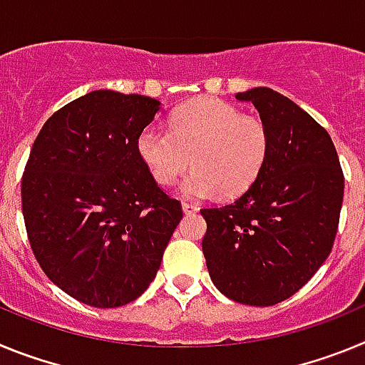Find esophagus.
Masks as SVG:
<instances>
[{
    "instance_id": "1",
    "label": "esophagus",
    "mask_w": 365,
    "mask_h": 365,
    "mask_svg": "<svg viewBox=\"0 0 365 365\" xmlns=\"http://www.w3.org/2000/svg\"><path fill=\"white\" fill-rule=\"evenodd\" d=\"M182 212L186 215H193L199 212V206L197 205H192V202H182Z\"/></svg>"
}]
</instances>
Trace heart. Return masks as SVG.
I'll list each match as a JSON object with an SVG mask.
<instances>
[{"label": "heart", "mask_w": 365, "mask_h": 365, "mask_svg": "<svg viewBox=\"0 0 365 365\" xmlns=\"http://www.w3.org/2000/svg\"><path fill=\"white\" fill-rule=\"evenodd\" d=\"M137 150L159 185H173L193 164V172L180 185L182 195L237 197L259 179L270 137L257 117L241 115L221 100L201 98L173 113L172 131L146 125L138 133Z\"/></svg>", "instance_id": "heart-1"}]
</instances>
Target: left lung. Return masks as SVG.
Returning <instances> with one entry per match:
<instances>
[{
    "label": "left lung",
    "instance_id": "1",
    "mask_svg": "<svg viewBox=\"0 0 365 365\" xmlns=\"http://www.w3.org/2000/svg\"><path fill=\"white\" fill-rule=\"evenodd\" d=\"M235 98L250 102L270 137L269 159L240 199L202 208V254L227 298L269 307L298 292L331 254L344 173L327 131L269 87Z\"/></svg>",
    "mask_w": 365,
    "mask_h": 365
}]
</instances>
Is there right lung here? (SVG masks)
<instances>
[{
	"mask_svg": "<svg viewBox=\"0 0 365 365\" xmlns=\"http://www.w3.org/2000/svg\"><path fill=\"white\" fill-rule=\"evenodd\" d=\"M160 102L98 89L45 122L21 179L29 241L47 278L74 299L120 307L157 276L180 202L138 157Z\"/></svg>",
	"mask_w": 365,
	"mask_h": 365,
	"instance_id": "obj_1",
	"label": "right lung"
}]
</instances>
